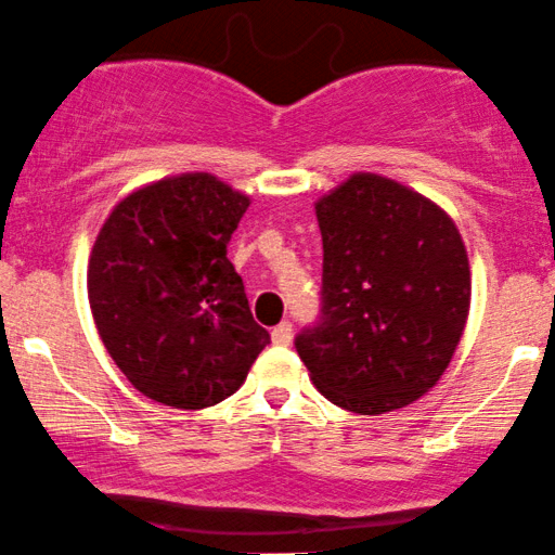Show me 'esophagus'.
Here are the masks:
<instances>
[{
  "label": "esophagus",
  "mask_w": 555,
  "mask_h": 555,
  "mask_svg": "<svg viewBox=\"0 0 555 555\" xmlns=\"http://www.w3.org/2000/svg\"><path fill=\"white\" fill-rule=\"evenodd\" d=\"M272 340L278 346H288L294 340V325L291 322H280L278 327H272Z\"/></svg>",
  "instance_id": "34e87169"
}]
</instances>
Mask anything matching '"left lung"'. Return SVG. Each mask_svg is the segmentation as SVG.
Returning <instances> with one entry per match:
<instances>
[{
  "instance_id": "obj_1",
  "label": "left lung",
  "mask_w": 555,
  "mask_h": 555,
  "mask_svg": "<svg viewBox=\"0 0 555 555\" xmlns=\"http://www.w3.org/2000/svg\"><path fill=\"white\" fill-rule=\"evenodd\" d=\"M320 320L296 335L335 406L385 414L425 396L462 340L472 278L451 217L396 180L357 172L314 204Z\"/></svg>"
}]
</instances>
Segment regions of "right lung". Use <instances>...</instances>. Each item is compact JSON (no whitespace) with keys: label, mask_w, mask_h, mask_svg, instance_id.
<instances>
[{"label":"right lung","mask_w":555,"mask_h":555,"mask_svg":"<svg viewBox=\"0 0 555 555\" xmlns=\"http://www.w3.org/2000/svg\"><path fill=\"white\" fill-rule=\"evenodd\" d=\"M248 196L209 172L165 178L122 198L89 259V301L109 357L135 390L204 409L244 385L270 344L228 244Z\"/></svg>","instance_id":"right-lung-1"}]
</instances>
